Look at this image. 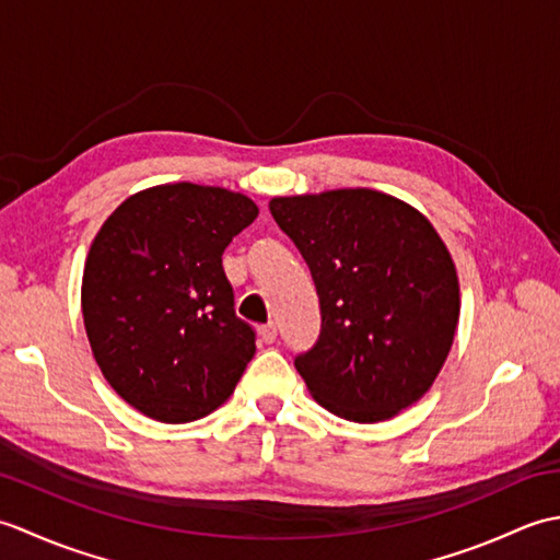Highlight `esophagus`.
I'll return each instance as SVG.
<instances>
[{"mask_svg": "<svg viewBox=\"0 0 560 560\" xmlns=\"http://www.w3.org/2000/svg\"><path fill=\"white\" fill-rule=\"evenodd\" d=\"M259 339L265 343H273L277 341V325L269 323V325H261L259 327Z\"/></svg>", "mask_w": 560, "mask_h": 560, "instance_id": "1", "label": "esophagus"}]
</instances>
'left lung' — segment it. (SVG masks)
<instances>
[{"label":"left lung","mask_w":560,"mask_h":560,"mask_svg":"<svg viewBox=\"0 0 560 560\" xmlns=\"http://www.w3.org/2000/svg\"><path fill=\"white\" fill-rule=\"evenodd\" d=\"M269 211L301 249L323 327L295 371L331 413L387 421L443 368L459 319L455 261L423 213L377 189L273 197Z\"/></svg>","instance_id":"8db88e82"}]
</instances>
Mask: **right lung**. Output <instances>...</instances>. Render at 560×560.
<instances>
[{
  "instance_id": "obj_1",
  "label": "right lung",
  "mask_w": 560,
  "mask_h": 560,
  "mask_svg": "<svg viewBox=\"0 0 560 560\" xmlns=\"http://www.w3.org/2000/svg\"><path fill=\"white\" fill-rule=\"evenodd\" d=\"M223 187L175 183L125 199L93 237L81 313L93 359L129 407L187 423L233 395L255 355L221 255L257 219Z\"/></svg>"
}]
</instances>
